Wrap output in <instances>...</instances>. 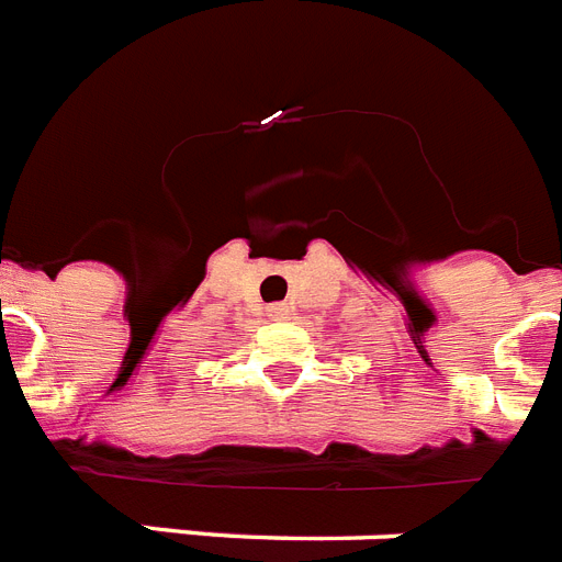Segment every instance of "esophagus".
Wrapping results in <instances>:
<instances>
[{
    "label": "esophagus",
    "instance_id": "obj_1",
    "mask_svg": "<svg viewBox=\"0 0 562 562\" xmlns=\"http://www.w3.org/2000/svg\"><path fill=\"white\" fill-rule=\"evenodd\" d=\"M268 317H273V321H282V317H289V303L268 305Z\"/></svg>",
    "mask_w": 562,
    "mask_h": 562
}]
</instances>
